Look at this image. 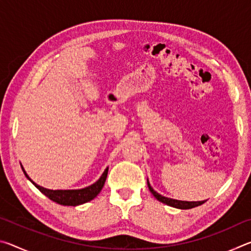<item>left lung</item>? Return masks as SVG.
<instances>
[{"instance_id":"left-lung-1","label":"left lung","mask_w":251,"mask_h":251,"mask_svg":"<svg viewBox=\"0 0 251 251\" xmlns=\"http://www.w3.org/2000/svg\"><path fill=\"white\" fill-rule=\"evenodd\" d=\"M147 185H148V188H150V190H151V193L154 195L157 201L166 203V205H168V206L179 208V209H190V208L201 206L203 202H205V201H176V199L164 197V196H161V195H159L158 193H156L155 190L151 188V186L150 185L148 180H147Z\"/></svg>"}]
</instances>
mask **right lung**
<instances>
[{"label":"right lung","mask_w":251,"mask_h":251,"mask_svg":"<svg viewBox=\"0 0 251 251\" xmlns=\"http://www.w3.org/2000/svg\"><path fill=\"white\" fill-rule=\"evenodd\" d=\"M23 172L25 174V176L31 180V178L27 176V174L25 173L24 169ZM107 173H108V167L105 169L103 175L100 176V179L97 180L95 184L88 186L86 188L76 189V190H50V189L44 188V187L36 185L35 182L32 180L31 181L41 193H43L46 197H49L50 199V201H53L63 206H77L92 201V199H94L97 195L100 194V192L105 184L106 177H107Z\"/></svg>","instance_id":"add662e5"}]
</instances>
